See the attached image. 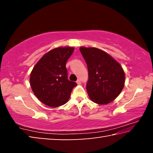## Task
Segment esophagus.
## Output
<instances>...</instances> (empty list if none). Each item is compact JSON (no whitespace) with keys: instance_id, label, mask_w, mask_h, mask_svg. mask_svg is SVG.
I'll return each instance as SVG.
<instances>
[{"instance_id":"esophagus-1","label":"esophagus","mask_w":153,"mask_h":153,"mask_svg":"<svg viewBox=\"0 0 153 153\" xmlns=\"http://www.w3.org/2000/svg\"><path fill=\"white\" fill-rule=\"evenodd\" d=\"M76 83H77V84H81V80H80V79H77V81H76Z\"/></svg>"}]
</instances>
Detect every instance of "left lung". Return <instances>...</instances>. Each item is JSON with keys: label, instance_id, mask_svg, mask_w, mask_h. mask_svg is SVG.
I'll return each instance as SVG.
<instances>
[{"label": "left lung", "instance_id": "left-lung-1", "mask_svg": "<svg viewBox=\"0 0 153 153\" xmlns=\"http://www.w3.org/2000/svg\"><path fill=\"white\" fill-rule=\"evenodd\" d=\"M88 70L86 90L93 102L106 105L117 98L125 84L121 65L106 52L97 48L80 47Z\"/></svg>", "mask_w": 153, "mask_h": 153}]
</instances>
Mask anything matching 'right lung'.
<instances>
[{"label": "right lung", "mask_w": 153, "mask_h": 153, "mask_svg": "<svg viewBox=\"0 0 153 153\" xmlns=\"http://www.w3.org/2000/svg\"><path fill=\"white\" fill-rule=\"evenodd\" d=\"M73 47H58L46 53L33 67L30 86L36 97L44 104L57 107L68 101L72 89L77 86L67 78L66 63Z\"/></svg>", "instance_id": "right-lung-1"}]
</instances>
